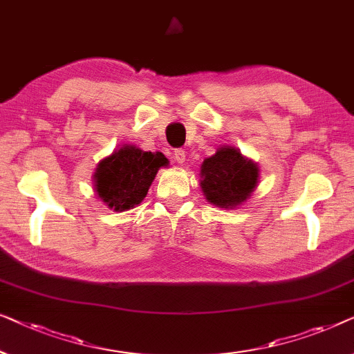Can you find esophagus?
Here are the masks:
<instances>
[{
    "instance_id": "34e87169",
    "label": "esophagus",
    "mask_w": 354,
    "mask_h": 354,
    "mask_svg": "<svg viewBox=\"0 0 354 354\" xmlns=\"http://www.w3.org/2000/svg\"><path fill=\"white\" fill-rule=\"evenodd\" d=\"M175 160L178 163H184V160H186V151H184V149H176V151H175Z\"/></svg>"
}]
</instances>
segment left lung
<instances>
[{
    "label": "left lung",
    "instance_id": "1",
    "mask_svg": "<svg viewBox=\"0 0 354 354\" xmlns=\"http://www.w3.org/2000/svg\"><path fill=\"white\" fill-rule=\"evenodd\" d=\"M202 191L208 202L223 208L236 207L250 196L258 181V168L232 147H221L203 160Z\"/></svg>",
    "mask_w": 354,
    "mask_h": 354
}]
</instances>
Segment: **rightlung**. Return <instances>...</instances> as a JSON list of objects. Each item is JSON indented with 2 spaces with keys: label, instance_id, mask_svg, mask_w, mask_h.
<instances>
[{
  "label": "right lung",
  "instance_id": "obj_1",
  "mask_svg": "<svg viewBox=\"0 0 354 354\" xmlns=\"http://www.w3.org/2000/svg\"><path fill=\"white\" fill-rule=\"evenodd\" d=\"M168 163L162 152H144L125 146L99 163L96 175L97 196L113 210H128L142 202L158 168Z\"/></svg>",
  "mask_w": 354,
  "mask_h": 354
}]
</instances>
